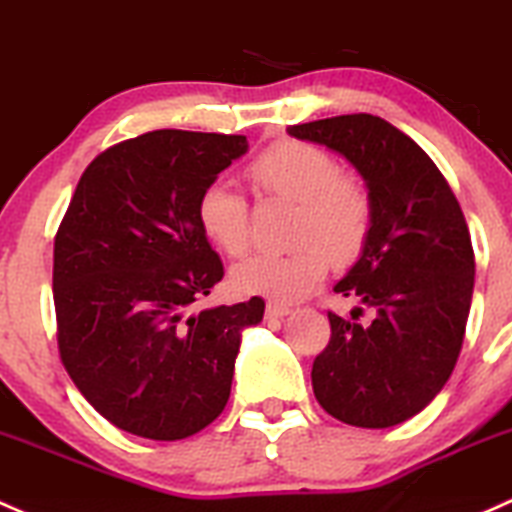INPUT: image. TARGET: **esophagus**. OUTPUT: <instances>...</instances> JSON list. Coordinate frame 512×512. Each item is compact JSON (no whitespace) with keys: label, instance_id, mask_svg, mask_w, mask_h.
<instances>
[{"label":"esophagus","instance_id":"obj_1","mask_svg":"<svg viewBox=\"0 0 512 512\" xmlns=\"http://www.w3.org/2000/svg\"><path fill=\"white\" fill-rule=\"evenodd\" d=\"M265 314H267V319H284V316L292 314V309H289L287 304H277V301H270V304H267V309H265Z\"/></svg>","mask_w":512,"mask_h":512}]
</instances>
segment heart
I'll use <instances>...</instances> for the list:
<instances>
[{
    "label": "heart",
    "mask_w": 512,
    "mask_h": 512,
    "mask_svg": "<svg viewBox=\"0 0 512 512\" xmlns=\"http://www.w3.org/2000/svg\"><path fill=\"white\" fill-rule=\"evenodd\" d=\"M247 174L260 191L294 201L289 240L297 245L238 262L230 279L240 292L294 301L321 282L326 257L338 267L358 260L373 230V198L358 176L338 171L326 149L297 139L277 142L252 159ZM196 218L225 255L238 257L250 245L247 201L225 181L203 188Z\"/></svg>",
    "instance_id": "b5f03b06"
}]
</instances>
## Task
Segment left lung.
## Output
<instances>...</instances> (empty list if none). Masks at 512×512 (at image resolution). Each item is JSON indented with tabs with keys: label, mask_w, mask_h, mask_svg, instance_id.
Instances as JSON below:
<instances>
[{
	"label": "left lung",
	"mask_w": 512,
	"mask_h": 512,
	"mask_svg": "<svg viewBox=\"0 0 512 512\" xmlns=\"http://www.w3.org/2000/svg\"><path fill=\"white\" fill-rule=\"evenodd\" d=\"M287 132L341 154L373 198L370 238L333 287L358 299L351 314L365 306L373 321L328 314L314 395L353 427H395L439 395L461 353L476 274L469 225L437 164L390 122L360 112Z\"/></svg>",
	"instance_id": "1"
}]
</instances>
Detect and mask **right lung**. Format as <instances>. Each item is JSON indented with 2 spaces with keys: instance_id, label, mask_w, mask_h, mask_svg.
I'll list each match as a JSON object with an SVG mask.
<instances>
[{
  "instance_id": "add662e5",
  "label": "right lung",
  "mask_w": 512,
  "mask_h": 512,
  "mask_svg": "<svg viewBox=\"0 0 512 512\" xmlns=\"http://www.w3.org/2000/svg\"><path fill=\"white\" fill-rule=\"evenodd\" d=\"M245 152L242 134L157 129L80 176L53 242L58 351L122 432L186 439L228 405L242 331L260 324L265 301L193 311L223 279L196 203Z\"/></svg>"
}]
</instances>
